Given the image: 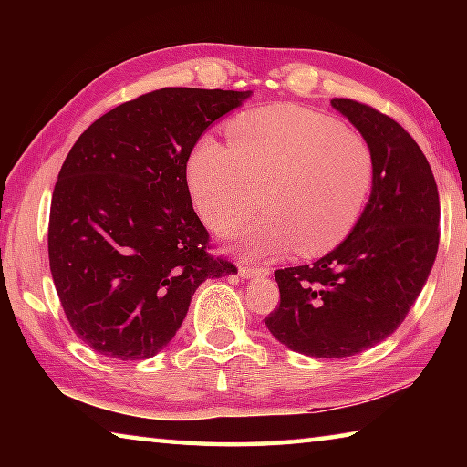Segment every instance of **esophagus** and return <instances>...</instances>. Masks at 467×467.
I'll use <instances>...</instances> for the list:
<instances>
[{
	"label": "esophagus",
	"instance_id": "esophagus-1",
	"mask_svg": "<svg viewBox=\"0 0 467 467\" xmlns=\"http://www.w3.org/2000/svg\"><path fill=\"white\" fill-rule=\"evenodd\" d=\"M241 278L251 280V278H259V275H270V270L267 267H251V265H241L239 267Z\"/></svg>",
	"mask_w": 467,
	"mask_h": 467
}]
</instances>
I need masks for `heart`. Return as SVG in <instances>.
Instances as JSON below:
<instances>
[{"label":"heart","instance_id":"b5f03b06","mask_svg":"<svg viewBox=\"0 0 467 467\" xmlns=\"http://www.w3.org/2000/svg\"><path fill=\"white\" fill-rule=\"evenodd\" d=\"M228 144L193 148L187 181L195 210L216 234L243 228L247 257L323 255L342 244L365 212L375 158L358 133L334 117L298 105L257 109L228 125Z\"/></svg>","mask_w":467,"mask_h":467}]
</instances>
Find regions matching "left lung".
Listing matches in <instances>:
<instances>
[{
    "label": "left lung",
    "instance_id": "1",
    "mask_svg": "<svg viewBox=\"0 0 467 467\" xmlns=\"http://www.w3.org/2000/svg\"><path fill=\"white\" fill-rule=\"evenodd\" d=\"M375 158V181L350 236L311 265L278 270L280 306L265 326L315 358L354 357L389 337L420 295L439 249V192L420 146L398 121L331 100Z\"/></svg>",
    "mask_w": 467,
    "mask_h": 467
}]
</instances>
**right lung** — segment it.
Wrapping results in <instances>:
<instances>
[{"label":"right lung","mask_w":467,"mask_h":467,"mask_svg":"<svg viewBox=\"0 0 467 467\" xmlns=\"http://www.w3.org/2000/svg\"><path fill=\"white\" fill-rule=\"evenodd\" d=\"M251 90L162 88L86 130L63 162L49 216V265L76 336L117 360H146L175 337L200 284L234 274L210 257L187 161Z\"/></svg>","instance_id":"1"}]
</instances>
